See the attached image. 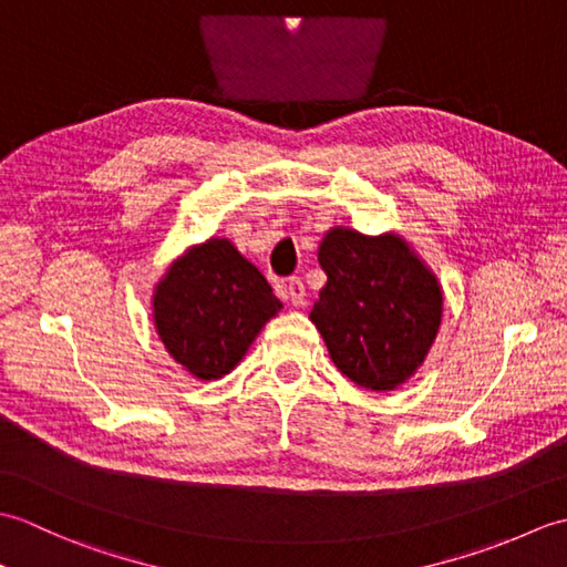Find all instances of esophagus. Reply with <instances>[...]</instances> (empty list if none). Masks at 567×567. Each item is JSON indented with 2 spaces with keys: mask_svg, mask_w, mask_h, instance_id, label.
<instances>
[{
  "mask_svg": "<svg viewBox=\"0 0 567 567\" xmlns=\"http://www.w3.org/2000/svg\"><path fill=\"white\" fill-rule=\"evenodd\" d=\"M277 295L282 299H287L292 307H302L305 305V297H307V287L305 282L299 280V277H287V280H280L275 285Z\"/></svg>",
  "mask_w": 567,
  "mask_h": 567,
  "instance_id": "34e87169",
  "label": "esophagus"
}]
</instances>
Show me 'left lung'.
<instances>
[{
	"label": "left lung",
	"mask_w": 567,
	"mask_h": 567,
	"mask_svg": "<svg viewBox=\"0 0 567 567\" xmlns=\"http://www.w3.org/2000/svg\"><path fill=\"white\" fill-rule=\"evenodd\" d=\"M327 285L311 323L333 365L372 392L400 388L424 363L443 317L439 277L400 234L333 226L319 244Z\"/></svg>",
	"instance_id": "obj_1"
}]
</instances>
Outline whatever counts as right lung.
<instances>
[{
    "instance_id": "right-lung-1",
    "label": "right lung",
    "mask_w": 567,
    "mask_h": 567,
    "mask_svg": "<svg viewBox=\"0 0 567 567\" xmlns=\"http://www.w3.org/2000/svg\"><path fill=\"white\" fill-rule=\"evenodd\" d=\"M282 302L228 238H209L171 262L153 290L165 351L197 380H221Z\"/></svg>"
}]
</instances>
